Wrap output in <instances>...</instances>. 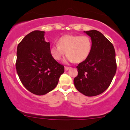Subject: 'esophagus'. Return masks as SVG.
<instances>
[{
  "label": "esophagus",
  "instance_id": "1",
  "mask_svg": "<svg viewBox=\"0 0 130 130\" xmlns=\"http://www.w3.org/2000/svg\"><path fill=\"white\" fill-rule=\"evenodd\" d=\"M70 68V67H65V71H67V70H69Z\"/></svg>",
  "mask_w": 130,
  "mask_h": 130
}]
</instances>
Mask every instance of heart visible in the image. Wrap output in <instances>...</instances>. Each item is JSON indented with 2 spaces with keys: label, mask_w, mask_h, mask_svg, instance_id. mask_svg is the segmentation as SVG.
<instances>
[{
  "label": "heart",
  "mask_w": 130,
  "mask_h": 130,
  "mask_svg": "<svg viewBox=\"0 0 130 130\" xmlns=\"http://www.w3.org/2000/svg\"><path fill=\"white\" fill-rule=\"evenodd\" d=\"M57 44L51 46V56L59 61L66 52V62L74 60L77 63L82 62L89 57L92 48V41L87 35H64L58 39Z\"/></svg>",
  "instance_id": "1"
}]
</instances>
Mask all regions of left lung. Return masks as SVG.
Returning <instances> with one entry per match:
<instances>
[{
  "label": "left lung",
  "mask_w": 130,
  "mask_h": 130,
  "mask_svg": "<svg viewBox=\"0 0 130 130\" xmlns=\"http://www.w3.org/2000/svg\"><path fill=\"white\" fill-rule=\"evenodd\" d=\"M85 32V31H84ZM91 38L92 48L89 57L77 66L75 87L86 96L102 94L109 87L116 72L115 50L112 43L99 31H86Z\"/></svg>",
  "instance_id": "left-lung-1"
}]
</instances>
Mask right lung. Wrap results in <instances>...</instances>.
Here are the masks:
<instances>
[{
    "label": "right lung",
    "mask_w": 130,
    "mask_h": 130,
    "mask_svg": "<svg viewBox=\"0 0 130 130\" xmlns=\"http://www.w3.org/2000/svg\"><path fill=\"white\" fill-rule=\"evenodd\" d=\"M44 31H34L18 44L15 68L21 82L31 93L41 95L54 89L64 66L52 58Z\"/></svg>",
    "instance_id": "obj_1"
}]
</instances>
